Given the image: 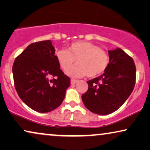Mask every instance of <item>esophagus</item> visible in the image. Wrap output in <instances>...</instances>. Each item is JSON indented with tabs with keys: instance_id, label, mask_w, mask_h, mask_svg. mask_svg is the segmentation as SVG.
Segmentation results:
<instances>
[{
	"instance_id": "obj_1",
	"label": "esophagus",
	"mask_w": 150,
	"mask_h": 150,
	"mask_svg": "<svg viewBox=\"0 0 150 150\" xmlns=\"http://www.w3.org/2000/svg\"><path fill=\"white\" fill-rule=\"evenodd\" d=\"M77 81H78V80H77V79H72L71 80V84H75V83H76Z\"/></svg>"
}]
</instances>
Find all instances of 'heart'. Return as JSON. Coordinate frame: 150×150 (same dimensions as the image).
<instances>
[{
	"label": "heart",
	"mask_w": 150,
	"mask_h": 150,
	"mask_svg": "<svg viewBox=\"0 0 150 150\" xmlns=\"http://www.w3.org/2000/svg\"><path fill=\"white\" fill-rule=\"evenodd\" d=\"M55 57L64 71L76 61L77 65L67 71L68 75L75 77L86 75L88 77L98 76L107 69L110 63V57L106 52L99 46L83 41L72 43L68 50L58 49L55 52Z\"/></svg>",
	"instance_id": "1"
}]
</instances>
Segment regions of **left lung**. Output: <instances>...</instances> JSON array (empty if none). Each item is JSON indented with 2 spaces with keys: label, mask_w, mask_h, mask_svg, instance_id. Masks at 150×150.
Here are the masks:
<instances>
[{
  "label": "left lung",
  "mask_w": 150,
  "mask_h": 150,
  "mask_svg": "<svg viewBox=\"0 0 150 150\" xmlns=\"http://www.w3.org/2000/svg\"><path fill=\"white\" fill-rule=\"evenodd\" d=\"M110 63L102 75L87 81L88 89L81 96L92 112L106 115L118 110L131 95L135 85L136 67L122 49L108 51Z\"/></svg>",
  "instance_id": "left-lung-1"
}]
</instances>
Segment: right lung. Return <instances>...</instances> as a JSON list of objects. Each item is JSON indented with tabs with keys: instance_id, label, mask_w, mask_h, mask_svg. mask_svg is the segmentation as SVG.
Returning a JSON list of instances; mask_svg holds the SVG:
<instances>
[{
	"instance_id": "right-lung-1",
	"label": "right lung",
	"mask_w": 150,
	"mask_h": 150,
	"mask_svg": "<svg viewBox=\"0 0 150 150\" xmlns=\"http://www.w3.org/2000/svg\"><path fill=\"white\" fill-rule=\"evenodd\" d=\"M55 51L51 40L32 43L13 64L18 95L26 105L38 112H49L59 107L71 83L60 69Z\"/></svg>"
}]
</instances>
